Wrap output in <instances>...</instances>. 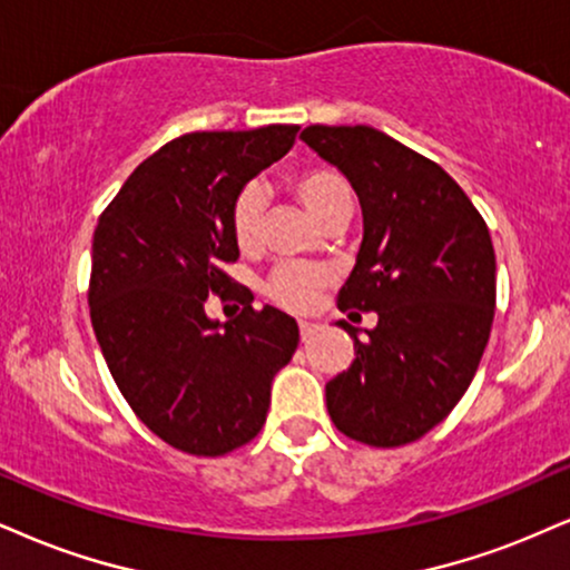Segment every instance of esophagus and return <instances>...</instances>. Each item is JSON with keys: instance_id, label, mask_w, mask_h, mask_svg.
<instances>
[{"instance_id": "obj_1", "label": "esophagus", "mask_w": 570, "mask_h": 570, "mask_svg": "<svg viewBox=\"0 0 570 570\" xmlns=\"http://www.w3.org/2000/svg\"><path fill=\"white\" fill-rule=\"evenodd\" d=\"M298 327H301V341H308L320 330V325H314V322H306V320H301Z\"/></svg>"}]
</instances>
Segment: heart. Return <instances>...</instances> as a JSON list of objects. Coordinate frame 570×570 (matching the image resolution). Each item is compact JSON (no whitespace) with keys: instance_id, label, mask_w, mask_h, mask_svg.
Masks as SVG:
<instances>
[{"instance_id":"heart-1","label":"heart","mask_w":570,"mask_h":570,"mask_svg":"<svg viewBox=\"0 0 570 570\" xmlns=\"http://www.w3.org/2000/svg\"><path fill=\"white\" fill-rule=\"evenodd\" d=\"M291 189L296 198L304 203L308 214L320 224L333 219H348L351 206H354V193L343 174L327 166L301 168L293 174ZM262 216H264V193L258 185H245L235 195L229 210V224L235 243L243 250L256 248L258 235H262ZM327 285V272L314 264H283L272 272L266 293L274 304L291 308V312H306L317 304L322 287Z\"/></svg>"}]
</instances>
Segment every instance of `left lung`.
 Segmentation results:
<instances>
[{
    "label": "left lung",
    "mask_w": 570,
    "mask_h": 570,
    "mask_svg": "<svg viewBox=\"0 0 570 570\" xmlns=\"http://www.w3.org/2000/svg\"><path fill=\"white\" fill-rule=\"evenodd\" d=\"M301 139L362 206V245L338 306L377 314L364 338L341 322L356 356L325 385L327 412L362 444H410L454 410L489 343V227L444 168L372 126L317 124Z\"/></svg>",
    "instance_id": "1"
}]
</instances>
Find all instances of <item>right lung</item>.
Wrapping results in <instances>:
<instances>
[{
  "mask_svg": "<svg viewBox=\"0 0 570 570\" xmlns=\"http://www.w3.org/2000/svg\"><path fill=\"white\" fill-rule=\"evenodd\" d=\"M298 126L195 131L142 160L105 208L91 240L89 314L110 375L158 439L219 456L262 431L272 381L298 348L279 308L243 301L235 320L206 314L227 298L237 262L232 200L296 142Z\"/></svg>",
  "mask_w": 570,
  "mask_h": 570,
  "instance_id": "add662e5",
  "label": "right lung"
}]
</instances>
